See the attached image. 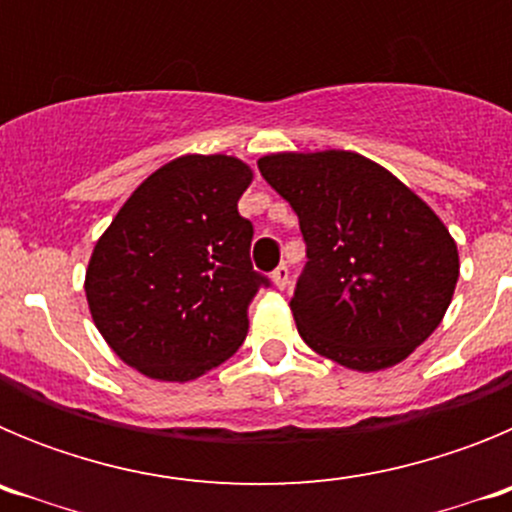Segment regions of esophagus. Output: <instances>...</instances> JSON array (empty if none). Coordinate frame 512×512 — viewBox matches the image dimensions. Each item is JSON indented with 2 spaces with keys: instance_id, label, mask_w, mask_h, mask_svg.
<instances>
[{
  "instance_id": "obj_1",
  "label": "esophagus",
  "mask_w": 512,
  "mask_h": 512,
  "mask_svg": "<svg viewBox=\"0 0 512 512\" xmlns=\"http://www.w3.org/2000/svg\"><path fill=\"white\" fill-rule=\"evenodd\" d=\"M271 279H274L277 289H287V284H289V269H287V266L279 264L277 269H274V274H271Z\"/></svg>"
}]
</instances>
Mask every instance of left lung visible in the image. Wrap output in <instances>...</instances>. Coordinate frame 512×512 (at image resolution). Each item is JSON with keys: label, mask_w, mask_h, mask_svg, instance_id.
Returning <instances> with one entry per match:
<instances>
[{"label": "left lung", "mask_w": 512, "mask_h": 512, "mask_svg": "<svg viewBox=\"0 0 512 512\" xmlns=\"http://www.w3.org/2000/svg\"><path fill=\"white\" fill-rule=\"evenodd\" d=\"M259 171L297 212L307 243L289 302L302 341L356 372L408 359L438 328L459 279L441 217L354 151L269 153Z\"/></svg>", "instance_id": "left-lung-1"}]
</instances>
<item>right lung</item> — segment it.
Returning <instances> with one entry per match:
<instances>
[{
    "label": "right lung",
    "mask_w": 512,
    "mask_h": 512,
    "mask_svg": "<svg viewBox=\"0 0 512 512\" xmlns=\"http://www.w3.org/2000/svg\"><path fill=\"white\" fill-rule=\"evenodd\" d=\"M251 179L235 156L174 158L130 194L94 246L89 312L140 374L192 382L246 341L248 302L269 284L251 266L253 225L238 215Z\"/></svg>",
    "instance_id": "obj_1"
}]
</instances>
